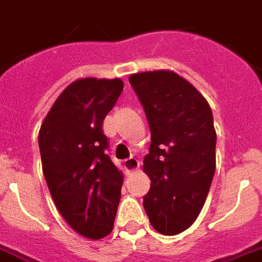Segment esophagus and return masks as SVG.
Returning a JSON list of instances; mask_svg holds the SVG:
<instances>
[{"instance_id":"1","label":"esophagus","mask_w":262,"mask_h":262,"mask_svg":"<svg viewBox=\"0 0 262 262\" xmlns=\"http://www.w3.org/2000/svg\"><path fill=\"white\" fill-rule=\"evenodd\" d=\"M123 165H125V167H126L127 173H132V171H135L139 169L140 162L137 158L130 157V158H127V159H125V163H123Z\"/></svg>"}]
</instances>
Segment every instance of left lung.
Listing matches in <instances>:
<instances>
[{
    "instance_id": "1",
    "label": "left lung",
    "mask_w": 262,
    "mask_h": 262,
    "mask_svg": "<svg viewBox=\"0 0 262 262\" xmlns=\"http://www.w3.org/2000/svg\"><path fill=\"white\" fill-rule=\"evenodd\" d=\"M129 82L151 130L143 166L151 180L145 213L158 232L177 235L196 220L214 176L217 136L211 108L173 71L133 74Z\"/></svg>"
}]
</instances>
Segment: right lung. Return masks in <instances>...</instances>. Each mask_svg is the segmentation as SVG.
Listing matches in <instances>:
<instances>
[{"instance_id": "obj_1", "label": "right lung", "mask_w": 262, "mask_h": 262, "mask_svg": "<svg viewBox=\"0 0 262 262\" xmlns=\"http://www.w3.org/2000/svg\"><path fill=\"white\" fill-rule=\"evenodd\" d=\"M122 89L118 78L78 79L57 97L38 135L56 207L75 232L89 239L113 231L121 199L123 176L107 155L103 121Z\"/></svg>"}]
</instances>
